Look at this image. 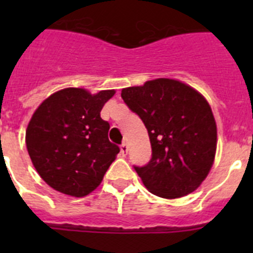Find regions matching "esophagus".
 <instances>
[{"mask_svg": "<svg viewBox=\"0 0 253 253\" xmlns=\"http://www.w3.org/2000/svg\"><path fill=\"white\" fill-rule=\"evenodd\" d=\"M120 152H122L123 156L128 153V146H126V143H123L122 146H120Z\"/></svg>", "mask_w": 253, "mask_h": 253, "instance_id": "obj_1", "label": "esophagus"}]
</instances>
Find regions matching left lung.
Here are the masks:
<instances>
[{
	"instance_id": "8db88e82",
	"label": "left lung",
	"mask_w": 253,
	"mask_h": 253,
	"mask_svg": "<svg viewBox=\"0 0 253 253\" xmlns=\"http://www.w3.org/2000/svg\"><path fill=\"white\" fill-rule=\"evenodd\" d=\"M122 97L148 130L152 157L134 166L154 195L176 199L200 186L213 166L216 124L203 95L176 80L123 88Z\"/></svg>"
}]
</instances>
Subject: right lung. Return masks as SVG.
<instances>
[{
	"instance_id": "add662e5",
	"label": "right lung",
	"mask_w": 253,
	"mask_h": 253,
	"mask_svg": "<svg viewBox=\"0 0 253 253\" xmlns=\"http://www.w3.org/2000/svg\"><path fill=\"white\" fill-rule=\"evenodd\" d=\"M114 90L91 95L69 87L50 95L26 129L29 156L40 177L59 193L86 196L101 184L120 148L107 137L100 111Z\"/></svg>"
}]
</instances>
